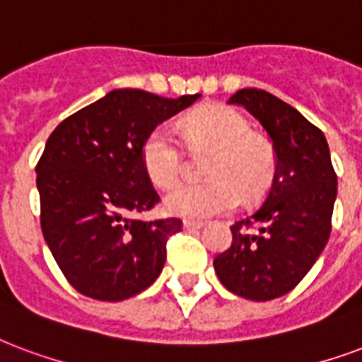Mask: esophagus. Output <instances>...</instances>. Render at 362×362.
<instances>
[{"label": "esophagus", "instance_id": "1", "mask_svg": "<svg viewBox=\"0 0 362 362\" xmlns=\"http://www.w3.org/2000/svg\"><path fill=\"white\" fill-rule=\"evenodd\" d=\"M184 228L186 230H197L203 228V221H184Z\"/></svg>", "mask_w": 362, "mask_h": 362}]
</instances>
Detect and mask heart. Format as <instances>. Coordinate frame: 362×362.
I'll return each instance as SVG.
<instances>
[{
	"label": "heart",
	"instance_id": "heart-1",
	"mask_svg": "<svg viewBox=\"0 0 362 362\" xmlns=\"http://www.w3.org/2000/svg\"><path fill=\"white\" fill-rule=\"evenodd\" d=\"M182 134L195 153L213 151L205 174L211 180L182 182L165 195L167 213L207 218L234 209L240 195L255 199L276 176L278 155L272 141L232 107H207L182 122ZM141 165L149 180L170 188L180 178L184 153L170 124H159L141 144Z\"/></svg>",
	"mask_w": 362,
	"mask_h": 362
}]
</instances>
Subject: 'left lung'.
I'll return each mask as SVG.
<instances>
[{
  "label": "left lung",
  "instance_id": "1",
  "mask_svg": "<svg viewBox=\"0 0 362 362\" xmlns=\"http://www.w3.org/2000/svg\"><path fill=\"white\" fill-rule=\"evenodd\" d=\"M228 103L263 124L278 168L264 202L230 226L232 245L213 264L226 290L269 301L293 290L328 243L338 176L324 134L282 99L245 88Z\"/></svg>",
  "mask_w": 362,
  "mask_h": 362
}]
</instances>
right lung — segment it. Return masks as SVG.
Returning <instances> with one entry per match:
<instances>
[{"label": "right lung", "instance_id": "right-lung-1", "mask_svg": "<svg viewBox=\"0 0 362 362\" xmlns=\"http://www.w3.org/2000/svg\"><path fill=\"white\" fill-rule=\"evenodd\" d=\"M199 98L113 90L47 138L36 165L40 224L59 269L82 296L122 301L160 274L167 240L180 232L182 221L136 218L159 203L141 165V144Z\"/></svg>", "mask_w": 362, "mask_h": 362}]
</instances>
